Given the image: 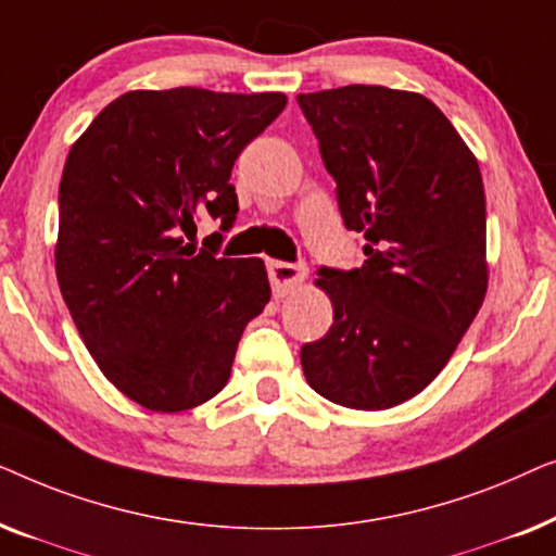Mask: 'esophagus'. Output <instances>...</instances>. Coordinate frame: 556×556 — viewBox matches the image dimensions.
Segmentation results:
<instances>
[{"label": "esophagus", "mask_w": 556, "mask_h": 556, "mask_svg": "<svg viewBox=\"0 0 556 556\" xmlns=\"http://www.w3.org/2000/svg\"><path fill=\"white\" fill-rule=\"evenodd\" d=\"M306 265H293V263H280V261H270L268 263V276H270V286L276 295H286L291 288L306 280Z\"/></svg>", "instance_id": "34e87169"}]
</instances>
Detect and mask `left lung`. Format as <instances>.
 <instances>
[{
    "instance_id": "8db88e82",
    "label": "left lung",
    "mask_w": 556,
    "mask_h": 556,
    "mask_svg": "<svg viewBox=\"0 0 556 556\" xmlns=\"http://www.w3.org/2000/svg\"><path fill=\"white\" fill-rule=\"evenodd\" d=\"M299 105L344 225L367 238L362 268L318 270L333 324L301 349L303 375L341 407L402 405L443 371L489 291L478 159L413 90L344 86Z\"/></svg>"
}]
</instances>
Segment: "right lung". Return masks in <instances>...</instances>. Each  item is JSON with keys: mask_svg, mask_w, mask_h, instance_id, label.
Segmentation results:
<instances>
[{"mask_svg": "<svg viewBox=\"0 0 556 556\" xmlns=\"http://www.w3.org/2000/svg\"><path fill=\"white\" fill-rule=\"evenodd\" d=\"M283 93L128 90L65 159L55 273L103 377L151 413H185L230 379L245 326L270 301L261 257L194 255L185 235L238 215L235 159Z\"/></svg>", "mask_w": 556, "mask_h": 556, "instance_id": "right-lung-1", "label": "right lung"}]
</instances>
